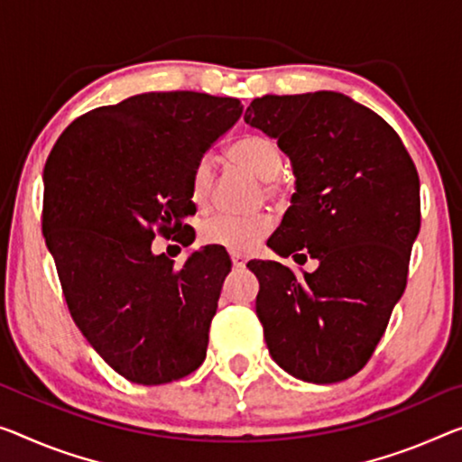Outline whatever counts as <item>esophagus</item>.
Returning a JSON list of instances; mask_svg holds the SVG:
<instances>
[{"label": "esophagus", "mask_w": 462, "mask_h": 462, "mask_svg": "<svg viewBox=\"0 0 462 462\" xmlns=\"http://www.w3.org/2000/svg\"><path fill=\"white\" fill-rule=\"evenodd\" d=\"M231 262H233V268H245L247 258L244 254H231Z\"/></svg>", "instance_id": "obj_1"}]
</instances>
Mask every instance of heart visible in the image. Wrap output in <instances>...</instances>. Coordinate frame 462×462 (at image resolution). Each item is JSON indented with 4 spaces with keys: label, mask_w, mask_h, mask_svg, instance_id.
<instances>
[{
    "label": "heart",
    "mask_w": 462,
    "mask_h": 462,
    "mask_svg": "<svg viewBox=\"0 0 462 462\" xmlns=\"http://www.w3.org/2000/svg\"><path fill=\"white\" fill-rule=\"evenodd\" d=\"M229 161L250 169L262 177V189L268 198L281 196L282 191V151L279 142L262 134H247L226 148ZM212 188H215V165L210 157L198 159L189 173V200L198 210H207L210 204ZM273 229L271 217L264 212L254 215H217L204 221L200 226V241L207 245L223 247L226 252L239 254L264 239Z\"/></svg>",
    "instance_id": "obj_1"
}]
</instances>
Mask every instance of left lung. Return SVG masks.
Returning a JSON list of instances; mask_svg holds the SVG:
<instances>
[{"mask_svg":"<svg viewBox=\"0 0 462 462\" xmlns=\"http://www.w3.org/2000/svg\"><path fill=\"white\" fill-rule=\"evenodd\" d=\"M244 119L276 138L297 177L268 247L320 262L314 273L247 262L266 346L295 378L343 382L372 359L407 287L421 225L415 162L378 113L340 92L266 95Z\"/></svg>","mask_w":462,"mask_h":462,"instance_id":"8db88e82","label":"left lung"}]
</instances>
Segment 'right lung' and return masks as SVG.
<instances>
[{
  "label": "right lung",
  "instance_id": "add662e5",
  "mask_svg": "<svg viewBox=\"0 0 462 462\" xmlns=\"http://www.w3.org/2000/svg\"><path fill=\"white\" fill-rule=\"evenodd\" d=\"M239 98L146 92L84 113L45 162L42 236L95 351L134 384L196 372L231 260L207 245L175 268L154 236L189 245V173L237 122Z\"/></svg>",
  "mask_w": 462,
  "mask_h": 462
}]
</instances>
